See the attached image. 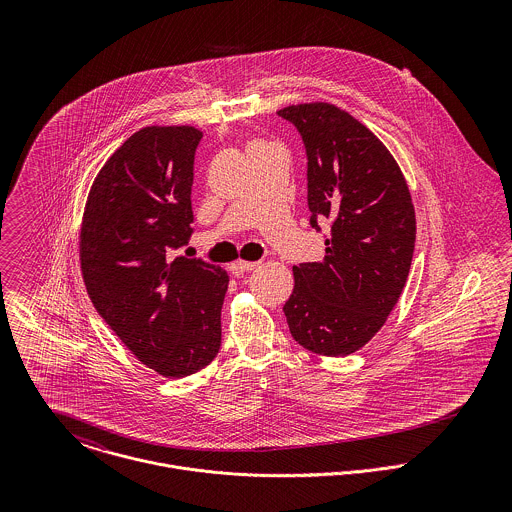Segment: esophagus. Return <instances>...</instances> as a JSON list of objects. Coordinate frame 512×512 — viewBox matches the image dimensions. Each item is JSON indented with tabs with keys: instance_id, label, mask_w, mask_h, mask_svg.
Instances as JSON below:
<instances>
[{
	"instance_id": "obj_1",
	"label": "esophagus",
	"mask_w": 512,
	"mask_h": 512,
	"mask_svg": "<svg viewBox=\"0 0 512 512\" xmlns=\"http://www.w3.org/2000/svg\"><path fill=\"white\" fill-rule=\"evenodd\" d=\"M258 266V262H234V264H230V272H232V276H242V274H246V272H252L254 268Z\"/></svg>"
}]
</instances>
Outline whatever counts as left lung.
<instances>
[{"label": "left lung", "instance_id": "8db88e82", "mask_svg": "<svg viewBox=\"0 0 512 512\" xmlns=\"http://www.w3.org/2000/svg\"><path fill=\"white\" fill-rule=\"evenodd\" d=\"M307 157L309 224L329 222L323 262L293 266L284 305L293 339L307 351L345 357L384 325L406 286L416 242L408 185L390 151L333 104L278 112Z\"/></svg>", "mask_w": 512, "mask_h": 512}]
</instances>
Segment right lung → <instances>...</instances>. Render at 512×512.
Masks as SVG:
<instances>
[{"label": "right lung", "mask_w": 512, "mask_h": 512, "mask_svg": "<svg viewBox=\"0 0 512 512\" xmlns=\"http://www.w3.org/2000/svg\"><path fill=\"white\" fill-rule=\"evenodd\" d=\"M203 132L144 128L100 169L88 195L80 266L98 315L155 372L189 376L220 349L228 274L175 256L193 234V167Z\"/></svg>", "instance_id": "obj_1"}]
</instances>
